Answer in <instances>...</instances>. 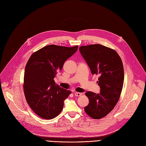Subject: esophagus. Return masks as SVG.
<instances>
[{"label": "esophagus", "mask_w": 146, "mask_h": 146, "mask_svg": "<svg viewBox=\"0 0 146 146\" xmlns=\"http://www.w3.org/2000/svg\"><path fill=\"white\" fill-rule=\"evenodd\" d=\"M74 95H75V96H76V97H80V96H81L82 94L80 93V92H74Z\"/></svg>", "instance_id": "obj_1"}]
</instances>
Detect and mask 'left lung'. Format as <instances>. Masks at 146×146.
Segmentation results:
<instances>
[{"label":"left lung","mask_w":146,"mask_h":146,"mask_svg":"<svg viewBox=\"0 0 146 146\" xmlns=\"http://www.w3.org/2000/svg\"><path fill=\"white\" fill-rule=\"evenodd\" d=\"M80 52L92 74L99 75L100 92H87L89 104L84 111L93 119H101L113 109L121 95L124 68L121 57L114 49L99 44L82 46Z\"/></svg>","instance_id":"1"}]
</instances>
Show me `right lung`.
I'll return each mask as SVG.
<instances>
[{
	"instance_id": "right-lung-1",
	"label": "right lung",
	"mask_w": 146,
	"mask_h": 146,
	"mask_svg": "<svg viewBox=\"0 0 146 146\" xmlns=\"http://www.w3.org/2000/svg\"><path fill=\"white\" fill-rule=\"evenodd\" d=\"M77 49L78 46L51 44L29 57L25 70L23 91L29 107L40 118L51 119L62 112L64 100L71 92L56 85L54 78Z\"/></svg>"
}]
</instances>
